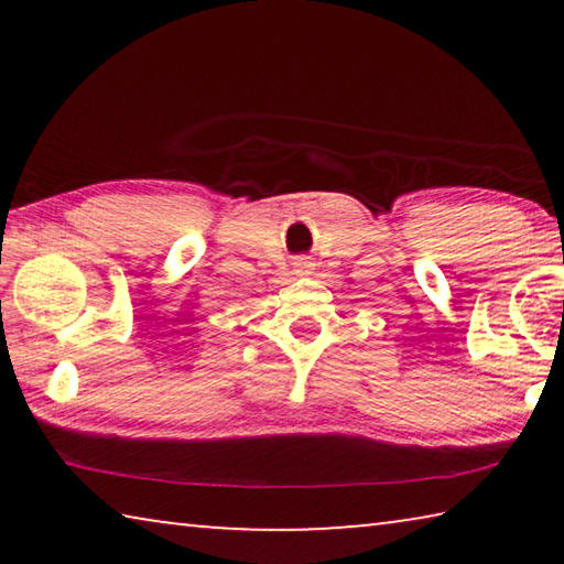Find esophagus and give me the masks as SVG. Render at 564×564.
<instances>
[{
	"instance_id": "34e87169",
	"label": "esophagus",
	"mask_w": 564,
	"mask_h": 564,
	"mask_svg": "<svg viewBox=\"0 0 564 564\" xmlns=\"http://www.w3.org/2000/svg\"><path fill=\"white\" fill-rule=\"evenodd\" d=\"M293 265H295V271H299V273H308L313 263H311L308 259H299V261H295Z\"/></svg>"
}]
</instances>
